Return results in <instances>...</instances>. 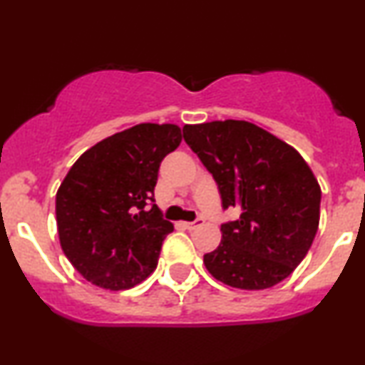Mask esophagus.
Wrapping results in <instances>:
<instances>
[{"label":"esophagus","instance_id":"34e87169","mask_svg":"<svg viewBox=\"0 0 365 365\" xmlns=\"http://www.w3.org/2000/svg\"><path fill=\"white\" fill-rule=\"evenodd\" d=\"M183 226L187 227V230H195V227H199L202 225V219H197L194 222H182Z\"/></svg>","mask_w":365,"mask_h":365}]
</instances>
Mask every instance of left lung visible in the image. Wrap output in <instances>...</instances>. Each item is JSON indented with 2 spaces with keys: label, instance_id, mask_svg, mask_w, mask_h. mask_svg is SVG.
Listing matches in <instances>:
<instances>
[{
  "label": "left lung",
  "instance_id": "left-lung-1",
  "mask_svg": "<svg viewBox=\"0 0 365 365\" xmlns=\"http://www.w3.org/2000/svg\"><path fill=\"white\" fill-rule=\"evenodd\" d=\"M183 139L219 187L222 207L241 210L204 255L219 282L262 291L302 262L318 231L322 188L291 144L247 120L183 125Z\"/></svg>",
  "mask_w": 365,
  "mask_h": 365
}]
</instances>
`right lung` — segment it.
<instances>
[{
  "label": "right lung",
  "instance_id": "1",
  "mask_svg": "<svg viewBox=\"0 0 365 365\" xmlns=\"http://www.w3.org/2000/svg\"><path fill=\"white\" fill-rule=\"evenodd\" d=\"M182 143L175 124H138L86 149L56 194L61 248L88 282L125 291L146 280L173 225L155 202L160 163Z\"/></svg>",
  "mask_w": 365,
  "mask_h": 365
}]
</instances>
